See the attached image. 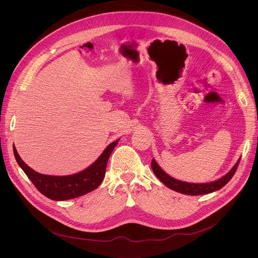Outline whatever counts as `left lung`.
<instances>
[{"label":"left lung","mask_w":258,"mask_h":258,"mask_svg":"<svg viewBox=\"0 0 258 258\" xmlns=\"http://www.w3.org/2000/svg\"><path fill=\"white\" fill-rule=\"evenodd\" d=\"M239 162H240V159L237 161L234 167L223 177H220L217 180H214L211 182H205V183H193V182H187V181H181V180L175 179L170 175H168L164 170H162L161 167L157 164V162L154 159H152L151 167L155 175L164 183L166 187L181 194L194 196V195L209 194L222 189L225 185H227V183L230 181V179L233 177V175L235 174L238 168Z\"/></svg>","instance_id":"8db88e82"}]
</instances>
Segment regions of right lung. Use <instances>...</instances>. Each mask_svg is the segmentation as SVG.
Listing matches in <instances>:
<instances>
[{"mask_svg": "<svg viewBox=\"0 0 258 258\" xmlns=\"http://www.w3.org/2000/svg\"><path fill=\"white\" fill-rule=\"evenodd\" d=\"M117 143L118 140L107 146V148L103 151L99 158L85 170L63 176L47 175L34 171L20 158L15 147H13V151L17 163L31 180L35 188L49 199L63 201L88 194L100 186L105 176L108 158Z\"/></svg>", "mask_w": 258, "mask_h": 258, "instance_id": "1", "label": "right lung"}]
</instances>
